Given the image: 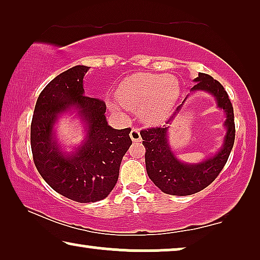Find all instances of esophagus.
Returning <instances> with one entry per match:
<instances>
[{"label": "esophagus", "instance_id": "obj_1", "mask_svg": "<svg viewBox=\"0 0 260 260\" xmlns=\"http://www.w3.org/2000/svg\"><path fill=\"white\" fill-rule=\"evenodd\" d=\"M130 137H131V140H133L134 142H141L142 141L141 133H140V130L137 129V127H133V129H131Z\"/></svg>", "mask_w": 260, "mask_h": 260}]
</instances>
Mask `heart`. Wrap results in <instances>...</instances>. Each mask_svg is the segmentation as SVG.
<instances>
[{
	"label": "heart",
	"mask_w": 260,
	"mask_h": 260,
	"mask_svg": "<svg viewBox=\"0 0 260 260\" xmlns=\"http://www.w3.org/2000/svg\"><path fill=\"white\" fill-rule=\"evenodd\" d=\"M179 93V83L172 77L137 73L120 85L117 98L124 108L140 112L143 122L157 124L169 116Z\"/></svg>",
	"instance_id": "heart-1"
}]
</instances>
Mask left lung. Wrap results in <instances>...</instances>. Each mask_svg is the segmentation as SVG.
Listing matches in <instances>:
<instances>
[{
	"label": "left lung",
	"mask_w": 260,
	"mask_h": 260,
	"mask_svg": "<svg viewBox=\"0 0 260 260\" xmlns=\"http://www.w3.org/2000/svg\"><path fill=\"white\" fill-rule=\"evenodd\" d=\"M191 91H206L214 95L218 106L226 113L225 126L227 134L223 145L214 156L197 165L182 163L175 157L170 150L167 133L168 126L149 127L141 131L142 140L145 148V167L149 179L157 186L163 193L177 197H186L198 193L214 181L225 167L232 150L236 138L233 106L229 94L218 80L213 79L209 74L199 73L195 78ZM186 101V99H184ZM182 104L177 106L176 112L167 120L170 124L175 115L181 110Z\"/></svg>",
	"instance_id": "8db88e82"
}]
</instances>
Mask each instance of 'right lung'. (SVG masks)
Segmentation results:
<instances>
[{"label": "right lung", "mask_w": 260, "mask_h": 260, "mask_svg": "<svg viewBox=\"0 0 260 260\" xmlns=\"http://www.w3.org/2000/svg\"><path fill=\"white\" fill-rule=\"evenodd\" d=\"M86 66H74L56 76L39 95L30 124L33 161L46 182L56 193L77 202H95L111 193L119 175L123 156L133 141L131 129L108 125L106 105L84 95ZM74 107L87 125V138L72 155L59 150L52 126L60 113Z\"/></svg>", "instance_id": "add662e5"}]
</instances>
